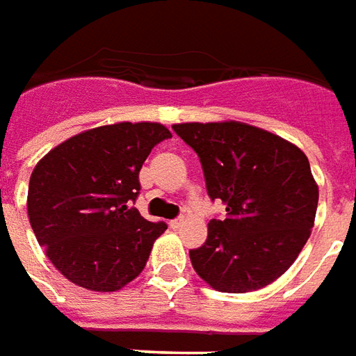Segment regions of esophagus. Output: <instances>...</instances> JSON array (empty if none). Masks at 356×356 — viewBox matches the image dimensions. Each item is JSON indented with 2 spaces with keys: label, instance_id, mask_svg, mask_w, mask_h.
<instances>
[{
  "label": "esophagus",
  "instance_id": "obj_1",
  "mask_svg": "<svg viewBox=\"0 0 356 356\" xmlns=\"http://www.w3.org/2000/svg\"><path fill=\"white\" fill-rule=\"evenodd\" d=\"M184 222H186V218H184V216H178V218L170 220V228H174V230H176V228H180Z\"/></svg>",
  "mask_w": 356,
  "mask_h": 356
}]
</instances>
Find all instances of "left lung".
<instances>
[{"label": "left lung", "mask_w": 356, "mask_h": 356, "mask_svg": "<svg viewBox=\"0 0 356 356\" xmlns=\"http://www.w3.org/2000/svg\"><path fill=\"white\" fill-rule=\"evenodd\" d=\"M172 130L197 153L209 197L226 218L209 222L193 268L224 293L268 286L293 264L311 236L318 186L293 143L241 122H188Z\"/></svg>", "instance_id": "1"}]
</instances>
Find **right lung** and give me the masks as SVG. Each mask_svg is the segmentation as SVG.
I'll return each mask as SVG.
<instances>
[{
  "label": "right lung",
  "mask_w": 356,
  "mask_h": 356,
  "mask_svg": "<svg viewBox=\"0 0 356 356\" xmlns=\"http://www.w3.org/2000/svg\"><path fill=\"white\" fill-rule=\"evenodd\" d=\"M172 134L157 122L99 126L45 155L29 184V218L63 276L92 291H117L147 263L166 222L132 207L151 149Z\"/></svg>",
  "instance_id": "1"
}]
</instances>
